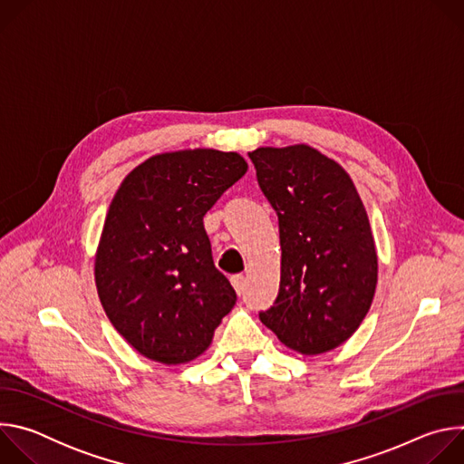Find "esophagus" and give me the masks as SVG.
<instances>
[{"mask_svg": "<svg viewBox=\"0 0 464 464\" xmlns=\"http://www.w3.org/2000/svg\"><path fill=\"white\" fill-rule=\"evenodd\" d=\"M231 285H233V288H235V292H237L238 295L244 294V290H246V279H244V276H233V277H231Z\"/></svg>", "mask_w": 464, "mask_h": 464, "instance_id": "34e87169", "label": "esophagus"}]
</instances>
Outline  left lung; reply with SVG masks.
<instances>
[{"label": "left lung", "mask_w": 464, "mask_h": 464, "mask_svg": "<svg viewBox=\"0 0 464 464\" xmlns=\"http://www.w3.org/2000/svg\"><path fill=\"white\" fill-rule=\"evenodd\" d=\"M249 158L281 237L279 295L258 317L285 347L324 354L356 333L376 292L367 211L347 170L310 145L258 147Z\"/></svg>", "instance_id": "left-lung-1"}]
</instances>
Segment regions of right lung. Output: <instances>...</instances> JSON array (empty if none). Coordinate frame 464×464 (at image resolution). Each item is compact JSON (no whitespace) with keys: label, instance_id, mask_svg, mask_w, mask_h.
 Listing matches in <instances>:
<instances>
[{"label":"right lung","instance_id":"obj_1","mask_svg":"<svg viewBox=\"0 0 464 464\" xmlns=\"http://www.w3.org/2000/svg\"><path fill=\"white\" fill-rule=\"evenodd\" d=\"M247 170L238 152L187 149L149 158L117 188L95 253L101 304L141 356H202L237 294L215 268L206 213Z\"/></svg>","mask_w":464,"mask_h":464}]
</instances>
